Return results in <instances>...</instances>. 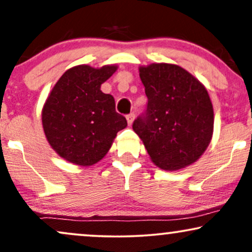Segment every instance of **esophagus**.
Wrapping results in <instances>:
<instances>
[{
    "label": "esophagus",
    "instance_id": "obj_1",
    "mask_svg": "<svg viewBox=\"0 0 252 252\" xmlns=\"http://www.w3.org/2000/svg\"><path fill=\"white\" fill-rule=\"evenodd\" d=\"M134 120H135V114H134V112H131V114L126 115V121H128L129 126H131L132 122H134Z\"/></svg>",
    "mask_w": 252,
    "mask_h": 252
}]
</instances>
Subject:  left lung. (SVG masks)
Returning a JSON list of instances; mask_svg holds the SVG:
<instances>
[{"label": "left lung", "instance_id": "obj_1", "mask_svg": "<svg viewBox=\"0 0 252 252\" xmlns=\"http://www.w3.org/2000/svg\"><path fill=\"white\" fill-rule=\"evenodd\" d=\"M148 98L132 123L156 166L166 170L195 162L210 144L213 106L204 85L178 65L140 67Z\"/></svg>", "mask_w": 252, "mask_h": 252}]
</instances>
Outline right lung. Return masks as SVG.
<instances>
[{
    "mask_svg": "<svg viewBox=\"0 0 252 252\" xmlns=\"http://www.w3.org/2000/svg\"><path fill=\"white\" fill-rule=\"evenodd\" d=\"M116 70L117 66H76L51 91L42 109L43 131L65 160L79 166L98 162L128 124L115 109L114 97L100 91V85Z\"/></svg>",
    "mask_w": 252,
    "mask_h": 252,
    "instance_id": "right-lung-1",
    "label": "right lung"
}]
</instances>
